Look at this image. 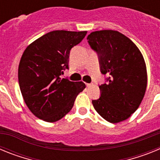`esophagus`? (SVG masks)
Returning a JSON list of instances; mask_svg holds the SVG:
<instances>
[{
    "label": "esophagus",
    "instance_id": "1",
    "mask_svg": "<svg viewBox=\"0 0 160 160\" xmlns=\"http://www.w3.org/2000/svg\"><path fill=\"white\" fill-rule=\"evenodd\" d=\"M86 85H87V87H90L91 85H92V83H86Z\"/></svg>",
    "mask_w": 160,
    "mask_h": 160
}]
</instances>
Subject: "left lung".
<instances>
[{
	"label": "left lung",
	"mask_w": 160,
	"mask_h": 160,
	"mask_svg": "<svg viewBox=\"0 0 160 160\" xmlns=\"http://www.w3.org/2000/svg\"><path fill=\"white\" fill-rule=\"evenodd\" d=\"M87 40L99 56L102 73L109 75L108 82L99 86L100 98L92 101L95 111L111 123L128 119L146 92L148 73L142 53L118 31H94Z\"/></svg>",
	"instance_id": "obj_1"
}]
</instances>
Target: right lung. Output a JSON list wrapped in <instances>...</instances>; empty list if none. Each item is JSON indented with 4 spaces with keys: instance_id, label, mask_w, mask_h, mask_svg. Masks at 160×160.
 Segmentation results:
<instances>
[{
    "instance_id": "obj_1",
    "label": "right lung",
    "mask_w": 160,
    "mask_h": 160,
    "mask_svg": "<svg viewBox=\"0 0 160 160\" xmlns=\"http://www.w3.org/2000/svg\"><path fill=\"white\" fill-rule=\"evenodd\" d=\"M87 31L54 30L29 44L18 66L20 90L29 111L48 122L58 121L70 111L86 85L61 78L69 69L70 49Z\"/></svg>"
}]
</instances>
